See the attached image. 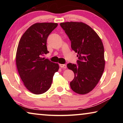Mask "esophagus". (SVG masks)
I'll use <instances>...</instances> for the list:
<instances>
[{
  "label": "esophagus",
  "mask_w": 123,
  "mask_h": 123,
  "mask_svg": "<svg viewBox=\"0 0 123 123\" xmlns=\"http://www.w3.org/2000/svg\"><path fill=\"white\" fill-rule=\"evenodd\" d=\"M60 67L61 68H66L67 67V66L64 64H60Z\"/></svg>",
  "instance_id": "34e87169"
}]
</instances>
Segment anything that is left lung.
Returning <instances> with one entry per match:
<instances>
[{"instance_id": "1", "label": "left lung", "mask_w": 123, "mask_h": 123, "mask_svg": "<svg viewBox=\"0 0 123 123\" xmlns=\"http://www.w3.org/2000/svg\"><path fill=\"white\" fill-rule=\"evenodd\" d=\"M60 26L71 41L72 49L78 53L77 65L67 64L74 73L70 87L78 94H87L96 86L105 68L103 42L96 32L82 22L61 23Z\"/></svg>"}]
</instances>
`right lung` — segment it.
<instances>
[{
    "mask_svg": "<svg viewBox=\"0 0 123 123\" xmlns=\"http://www.w3.org/2000/svg\"><path fill=\"white\" fill-rule=\"evenodd\" d=\"M57 23H37L24 33L18 43L16 61L18 73L28 90L41 94L50 87L53 76L59 69L57 63L42 56L49 53L47 40Z\"/></svg>",
    "mask_w": 123,
    "mask_h": 123,
    "instance_id": "add662e5",
    "label": "right lung"
}]
</instances>
